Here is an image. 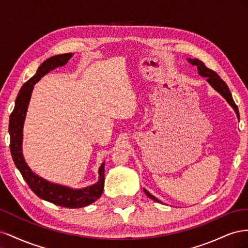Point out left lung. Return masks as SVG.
I'll list each match as a JSON object with an SVG mask.
<instances>
[{
	"mask_svg": "<svg viewBox=\"0 0 248 248\" xmlns=\"http://www.w3.org/2000/svg\"><path fill=\"white\" fill-rule=\"evenodd\" d=\"M188 61L192 64V65H197V67H198V70H199V73L201 74L202 77H204V78H207V80L209 81V84L211 85L217 92H219L224 98L227 99V101L231 104L232 106V108L235 109V111H236V114H237V116H238V118H239V110H238V107L236 106V103H235V101L232 100V94H231V92H230V89H229V87L227 86V84L226 82H224L221 78H220V77L218 76V74H217L215 71H213L212 69H209L208 67H206V65L202 63V61H200V60H198V59H188ZM144 191H145V193L147 194V196L151 199V200H153V201H155V202H160L158 199H156L155 197H153L151 193H149V191H147L146 189H144Z\"/></svg>",
	"mask_w": 248,
	"mask_h": 248,
	"instance_id": "1",
	"label": "left lung"
}]
</instances>
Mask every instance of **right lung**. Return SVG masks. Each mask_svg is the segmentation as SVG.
<instances>
[{
  "label": "right lung",
  "mask_w": 248,
  "mask_h": 248,
  "mask_svg": "<svg viewBox=\"0 0 248 248\" xmlns=\"http://www.w3.org/2000/svg\"><path fill=\"white\" fill-rule=\"evenodd\" d=\"M72 54L57 55L50 57L44 61L37 70L36 74L30 78L26 84L21 87L16 97V107L12 110L9 119V134H10V151L14 163L20 171L22 178L29 185L30 188L42 200L52 202V204L65 207V208H81L92 204L98 200L103 192L104 188V162L99 169V181L96 184L86 187L82 189H71L66 186L49 183L42 178L35 175L30 170L26 163L21 152L22 140V125H24L28 104L33 90V86L43 76L58 66H62L67 63L71 58Z\"/></svg>",
  "instance_id": "1"
}]
</instances>
